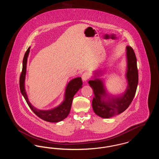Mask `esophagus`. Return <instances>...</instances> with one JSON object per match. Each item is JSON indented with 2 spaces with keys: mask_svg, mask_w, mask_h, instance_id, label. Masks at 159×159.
I'll use <instances>...</instances> for the list:
<instances>
[{
  "mask_svg": "<svg viewBox=\"0 0 159 159\" xmlns=\"http://www.w3.org/2000/svg\"><path fill=\"white\" fill-rule=\"evenodd\" d=\"M82 78L83 81H86L90 78V74L88 72H84L82 76Z\"/></svg>",
  "mask_w": 159,
  "mask_h": 159,
  "instance_id": "34e87169",
  "label": "esophagus"
}]
</instances>
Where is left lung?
Wrapping results in <instances>:
<instances>
[{"label": "left lung", "mask_w": 159, "mask_h": 159, "mask_svg": "<svg viewBox=\"0 0 159 159\" xmlns=\"http://www.w3.org/2000/svg\"><path fill=\"white\" fill-rule=\"evenodd\" d=\"M128 70L126 78L128 86L125 93L120 97L109 101H104L106 92L103 82L98 79L89 80L88 83L92 88L95 96L92 100V108L97 115L102 118H110L126 110L132 102L136 93L138 83V71L135 53L132 47H126Z\"/></svg>", "instance_id": "left-lung-1"}]
</instances>
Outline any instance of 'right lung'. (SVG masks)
<instances>
[{"mask_svg": "<svg viewBox=\"0 0 159 159\" xmlns=\"http://www.w3.org/2000/svg\"><path fill=\"white\" fill-rule=\"evenodd\" d=\"M30 48H28V49L24 54L23 58V69L20 77V88L21 92L31 110L39 118L49 122L56 123L61 121L68 116V114L70 111L73 97L76 94V92L82 86L83 83L82 78L77 77L71 80L68 83L66 90L64 101L58 107L52 110L46 111L36 109L33 106H31L30 102H29L24 88V81L26 73V65L27 57L30 52Z\"/></svg>", "mask_w": 159, "mask_h": 159, "instance_id": "1", "label": "right lung"}]
</instances>
